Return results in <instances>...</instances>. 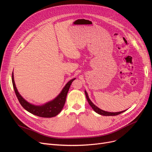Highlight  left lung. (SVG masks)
<instances>
[{
    "instance_id": "8db88e82",
    "label": "left lung",
    "mask_w": 152,
    "mask_h": 152,
    "mask_svg": "<svg viewBox=\"0 0 152 152\" xmlns=\"http://www.w3.org/2000/svg\"><path fill=\"white\" fill-rule=\"evenodd\" d=\"M85 94H86V98H87V102H88L89 105L91 107V108H93L94 111L98 113V114L99 115H104V116H115V115H117L118 114H121L122 113H123L124 111H122V112H105L104 111V110H102L99 109V108H98L96 106H95L93 102H91V101L90 100V99L88 97V94H87V92L85 91ZM126 111V110H125Z\"/></svg>"
}]
</instances>
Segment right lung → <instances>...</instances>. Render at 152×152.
Returning <instances> with one entry per match:
<instances>
[{"label":"right lung","mask_w":152,"mask_h":152,"mask_svg":"<svg viewBox=\"0 0 152 152\" xmlns=\"http://www.w3.org/2000/svg\"><path fill=\"white\" fill-rule=\"evenodd\" d=\"M75 79V78L69 81L66 84V86L64 87L61 93L54 100L42 106H35L27 102L26 100H25L21 97V96L18 93L15 86V80H14L13 72L12 73V82L13 85V88L21 105L26 110H27V111L35 115L45 118H50L56 116L61 111L66 102V98L68 90L70 89L72 82Z\"/></svg>","instance_id":"right-lung-1"}]
</instances>
